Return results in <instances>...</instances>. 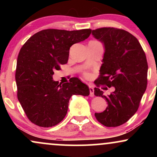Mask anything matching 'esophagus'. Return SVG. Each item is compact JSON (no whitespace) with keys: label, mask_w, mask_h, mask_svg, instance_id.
Listing matches in <instances>:
<instances>
[{"label":"esophagus","mask_w":157,"mask_h":157,"mask_svg":"<svg viewBox=\"0 0 157 157\" xmlns=\"http://www.w3.org/2000/svg\"><path fill=\"white\" fill-rule=\"evenodd\" d=\"M89 91H90V96L93 97L94 92V87L92 86H89Z\"/></svg>","instance_id":"obj_1"}]
</instances>
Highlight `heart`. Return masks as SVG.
<instances>
[{"label": "heart", "instance_id": "obj_1", "mask_svg": "<svg viewBox=\"0 0 157 157\" xmlns=\"http://www.w3.org/2000/svg\"><path fill=\"white\" fill-rule=\"evenodd\" d=\"M84 76L86 77H90V75H89V73H88V72H85L84 73Z\"/></svg>", "mask_w": 157, "mask_h": 157}]
</instances>
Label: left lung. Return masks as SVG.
Masks as SVG:
<instances>
[{"instance_id": "8db88e82", "label": "left lung", "mask_w": 157, "mask_h": 157, "mask_svg": "<svg viewBox=\"0 0 157 157\" xmlns=\"http://www.w3.org/2000/svg\"><path fill=\"white\" fill-rule=\"evenodd\" d=\"M92 35L103 43L105 49L94 95L108 102L105 111L95 113V117L106 127H117L136 112L146 90V56L138 40L125 30L102 27L93 30ZM102 85L114 87L115 91L105 96L99 89Z\"/></svg>"}]
</instances>
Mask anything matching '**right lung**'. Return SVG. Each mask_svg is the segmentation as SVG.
Here are the masks:
<instances>
[{"mask_svg":"<svg viewBox=\"0 0 157 157\" xmlns=\"http://www.w3.org/2000/svg\"><path fill=\"white\" fill-rule=\"evenodd\" d=\"M91 29H48L32 35L17 57L15 80L17 99L29 120L40 127L57 125L67 113L73 94L89 96L87 85L77 77L66 83L52 80L55 70L67 63L70 47L89 37Z\"/></svg>","mask_w":157,"mask_h":157,"instance_id":"obj_1","label":"right lung"}]
</instances>
